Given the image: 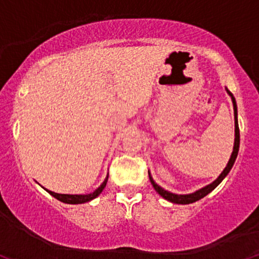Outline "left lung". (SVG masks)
Masks as SVG:
<instances>
[{
	"instance_id": "1",
	"label": "left lung",
	"mask_w": 259,
	"mask_h": 259,
	"mask_svg": "<svg viewBox=\"0 0 259 259\" xmlns=\"http://www.w3.org/2000/svg\"><path fill=\"white\" fill-rule=\"evenodd\" d=\"M228 92V95L232 97V101H233V107H234V120H235V140H234V148H233V152H232V156L231 158H229V162L227 164V167L223 169V171L221 173V175L216 179L215 181H213L212 184L207 185V186L200 188V190L196 191L194 193H191V194H174L171 192H168V191L163 190L162 187H159L157 184L155 183L154 180H152L151 175L149 173V178H150V181H151L152 186L156 190V192H158L159 196H162L164 198V199L169 200V202L171 203H175V204H191V203H194L197 202V200L202 199L206 196V194H209L211 192L212 190H215L216 187L219 186L220 183L227 177V174L231 171V169L233 167V164H234L235 159H237V156H238V151H239V144H240V132H239V124H238V109H237V102H235V98L234 96L231 91L228 90V89H226Z\"/></svg>"
}]
</instances>
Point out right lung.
I'll list each match as a JSON object with an SVG mask.
<instances>
[{
  "label": "right lung",
  "mask_w": 259,
  "mask_h": 259,
  "mask_svg": "<svg viewBox=\"0 0 259 259\" xmlns=\"http://www.w3.org/2000/svg\"><path fill=\"white\" fill-rule=\"evenodd\" d=\"M107 181H108V177L105 178L103 184H102L101 186L95 191V192H92L90 194H61V193H55V192H53V191H49V190H47V191L52 194L54 198L59 199L60 202L67 203V204H81V203L90 202V200L95 199L96 197L100 196L102 191L104 190L105 185H107Z\"/></svg>",
  "instance_id": "1"
}]
</instances>
